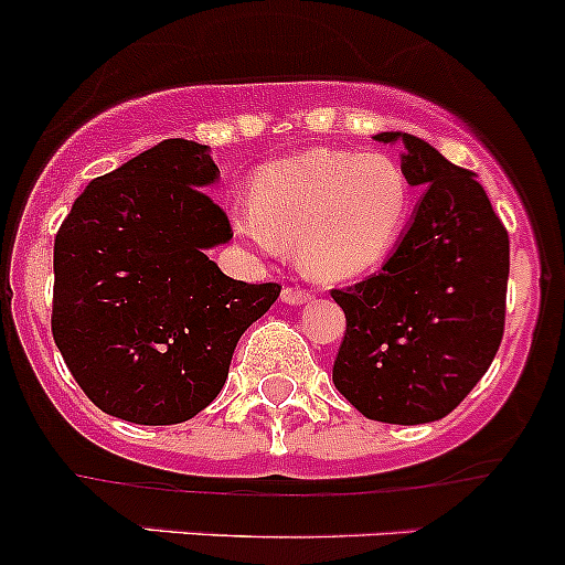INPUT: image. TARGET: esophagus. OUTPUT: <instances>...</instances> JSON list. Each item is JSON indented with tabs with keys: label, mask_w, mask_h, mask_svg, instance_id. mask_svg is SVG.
Instances as JSON below:
<instances>
[{
	"label": "esophagus",
	"mask_w": 565,
	"mask_h": 565,
	"mask_svg": "<svg viewBox=\"0 0 565 565\" xmlns=\"http://www.w3.org/2000/svg\"><path fill=\"white\" fill-rule=\"evenodd\" d=\"M282 301H285V305H290V307L305 305V301H310V294H307V290H301V288H285L282 290Z\"/></svg>",
	"instance_id": "1"
}]
</instances>
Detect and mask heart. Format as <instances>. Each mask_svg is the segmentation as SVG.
<instances>
[{
    "label": "heart",
    "instance_id": "obj_1",
    "mask_svg": "<svg viewBox=\"0 0 565 565\" xmlns=\"http://www.w3.org/2000/svg\"><path fill=\"white\" fill-rule=\"evenodd\" d=\"M411 212V177L392 154L312 147L260 168L231 223L260 253L296 247L316 282H348L388 258Z\"/></svg>",
    "mask_w": 565,
    "mask_h": 565
}]
</instances>
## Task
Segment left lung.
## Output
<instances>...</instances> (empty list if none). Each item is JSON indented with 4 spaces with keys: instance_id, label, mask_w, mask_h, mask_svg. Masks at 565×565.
I'll return each mask as SVG.
<instances>
[{
    "instance_id": "1",
    "label": "left lung",
    "mask_w": 565,
    "mask_h": 565,
    "mask_svg": "<svg viewBox=\"0 0 565 565\" xmlns=\"http://www.w3.org/2000/svg\"><path fill=\"white\" fill-rule=\"evenodd\" d=\"M399 166L422 201L377 275L331 290L345 312L334 386L367 418L427 424L449 416L495 359L503 340L509 234L476 173L411 132Z\"/></svg>"
}]
</instances>
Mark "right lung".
Returning a JSON list of instances; mask_svg holds the SVG:
<instances>
[{
    "label": "right lung",
    "mask_w": 565,
    "mask_h": 565,
    "mask_svg": "<svg viewBox=\"0 0 565 565\" xmlns=\"http://www.w3.org/2000/svg\"><path fill=\"white\" fill-rule=\"evenodd\" d=\"M217 182L212 149L168 138L86 184L56 234L51 331L108 416L147 427L193 418L280 296L277 282L231 280L209 260L234 239L206 193Z\"/></svg>",
    "instance_id": "obj_1"
}]
</instances>
